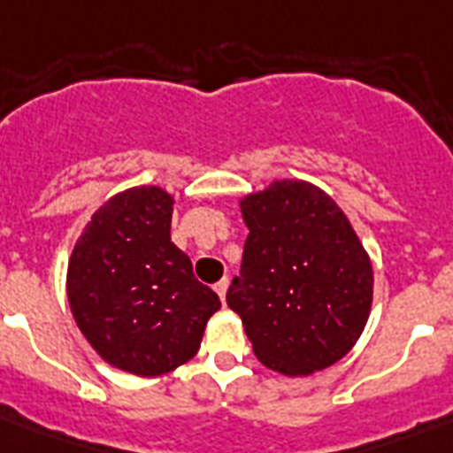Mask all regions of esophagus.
<instances>
[{
	"mask_svg": "<svg viewBox=\"0 0 453 453\" xmlns=\"http://www.w3.org/2000/svg\"><path fill=\"white\" fill-rule=\"evenodd\" d=\"M227 287H230V282H227V277H223V280H220V282L213 284V289H216V294H219V296H220V301H226V291H227Z\"/></svg>",
	"mask_w": 453,
	"mask_h": 453,
	"instance_id": "34e87169",
	"label": "esophagus"
}]
</instances>
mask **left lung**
I'll list each match as a JSON object with an SVG mask.
<instances>
[{"label": "left lung", "instance_id": "8db88e82", "mask_svg": "<svg viewBox=\"0 0 453 453\" xmlns=\"http://www.w3.org/2000/svg\"><path fill=\"white\" fill-rule=\"evenodd\" d=\"M249 227L227 305L256 357L308 376L350 350L372 310V263L336 202L303 180H275L242 202Z\"/></svg>", "mask_w": 453, "mask_h": 453}]
</instances>
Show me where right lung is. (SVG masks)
Instances as JSON below:
<instances>
[{
  "label": "right lung",
  "instance_id": "obj_1",
  "mask_svg": "<svg viewBox=\"0 0 453 453\" xmlns=\"http://www.w3.org/2000/svg\"><path fill=\"white\" fill-rule=\"evenodd\" d=\"M173 199L131 188L94 213L67 268L74 322L105 362L136 376L173 372L197 355L216 291L171 242Z\"/></svg>",
  "mask_w": 453,
  "mask_h": 453
}]
</instances>
